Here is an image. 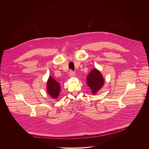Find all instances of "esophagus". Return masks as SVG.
I'll list each match as a JSON object with an SVG mask.
<instances>
[{
  "label": "esophagus",
  "instance_id": "1",
  "mask_svg": "<svg viewBox=\"0 0 149 149\" xmlns=\"http://www.w3.org/2000/svg\"><path fill=\"white\" fill-rule=\"evenodd\" d=\"M69 76L70 77H75V73L74 72H73V71H72V70H70V72H69Z\"/></svg>",
  "mask_w": 149,
  "mask_h": 149
}]
</instances>
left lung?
<instances>
[{
	"label": "left lung",
	"instance_id": "left-lung-1",
	"mask_svg": "<svg viewBox=\"0 0 149 149\" xmlns=\"http://www.w3.org/2000/svg\"><path fill=\"white\" fill-rule=\"evenodd\" d=\"M104 84V79L101 72L96 68L92 69L86 77V84L91 88L93 95H96Z\"/></svg>",
	"mask_w": 149,
	"mask_h": 149
}]
</instances>
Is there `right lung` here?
<instances>
[{
    "mask_svg": "<svg viewBox=\"0 0 149 149\" xmlns=\"http://www.w3.org/2000/svg\"><path fill=\"white\" fill-rule=\"evenodd\" d=\"M46 91L51 97L56 99L58 98L60 95L61 91V86L60 83L56 81L53 77L50 76L47 81Z\"/></svg>",
    "mask_w": 149,
    "mask_h": 149,
    "instance_id": "1",
    "label": "right lung"
}]
</instances>
